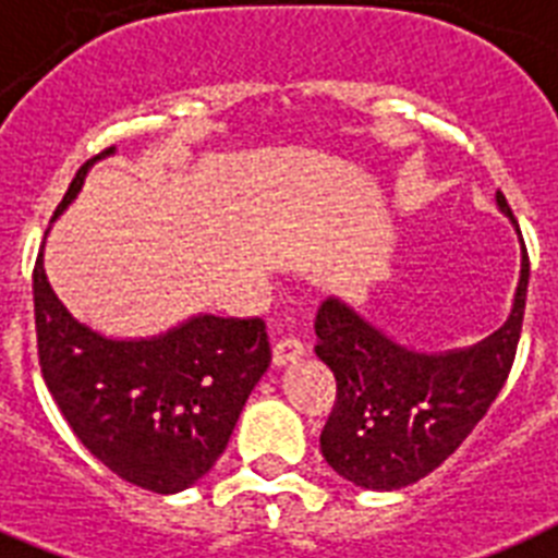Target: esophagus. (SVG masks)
Listing matches in <instances>:
<instances>
[{"instance_id":"1","label":"esophagus","mask_w":558,"mask_h":558,"mask_svg":"<svg viewBox=\"0 0 558 558\" xmlns=\"http://www.w3.org/2000/svg\"><path fill=\"white\" fill-rule=\"evenodd\" d=\"M305 356V344L299 342V339H293V336H288V339H279V342L274 344V365L276 367H284L290 365V362H296V359Z\"/></svg>"}]
</instances>
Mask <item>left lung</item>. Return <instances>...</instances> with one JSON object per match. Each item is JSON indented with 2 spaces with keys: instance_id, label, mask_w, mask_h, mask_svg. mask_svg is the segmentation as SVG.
Returning a JSON list of instances; mask_svg holds the SVG:
<instances>
[{
  "instance_id": "1",
  "label": "left lung",
  "mask_w": 558,
  "mask_h": 558,
  "mask_svg": "<svg viewBox=\"0 0 558 558\" xmlns=\"http://www.w3.org/2000/svg\"><path fill=\"white\" fill-rule=\"evenodd\" d=\"M496 205L519 233L508 199ZM531 262L499 330L445 353H418L390 339L339 296L316 313V356L333 371L336 404L322 430V456L336 473L365 490H399L453 453L499 396L517 356Z\"/></svg>"
}]
</instances>
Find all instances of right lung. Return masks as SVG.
Listing matches in <instances>:
<instances>
[{"label":"right lung","mask_w":558,"mask_h":558,"mask_svg":"<svg viewBox=\"0 0 558 558\" xmlns=\"http://www.w3.org/2000/svg\"><path fill=\"white\" fill-rule=\"evenodd\" d=\"M113 154L108 147L76 170L53 219L80 196L87 170ZM34 313L41 376L76 439L108 471L154 494H179L214 468L270 365L262 319L199 313L147 339L87 328L50 288L41 251Z\"/></svg>","instance_id":"1"}]
</instances>
